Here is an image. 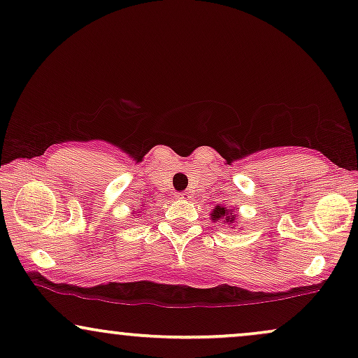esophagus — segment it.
Instances as JSON below:
<instances>
[{
	"label": "esophagus",
	"mask_w": 358,
	"mask_h": 358,
	"mask_svg": "<svg viewBox=\"0 0 358 358\" xmlns=\"http://www.w3.org/2000/svg\"><path fill=\"white\" fill-rule=\"evenodd\" d=\"M178 199H180V201H190V192H187V190H184V192H179L178 196H176Z\"/></svg>",
	"instance_id": "1"
}]
</instances>
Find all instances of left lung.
I'll list each match as a JSON object with an SVG mask.
<instances>
[{"mask_svg":"<svg viewBox=\"0 0 358 358\" xmlns=\"http://www.w3.org/2000/svg\"><path fill=\"white\" fill-rule=\"evenodd\" d=\"M212 219L213 220H224L225 224L234 225L235 224V213H234V210H229V208L217 206L215 210H213V213H212Z\"/></svg>","mask_w":358,"mask_h":358,"instance_id":"8db88e82","label":"left lung"}]
</instances>
